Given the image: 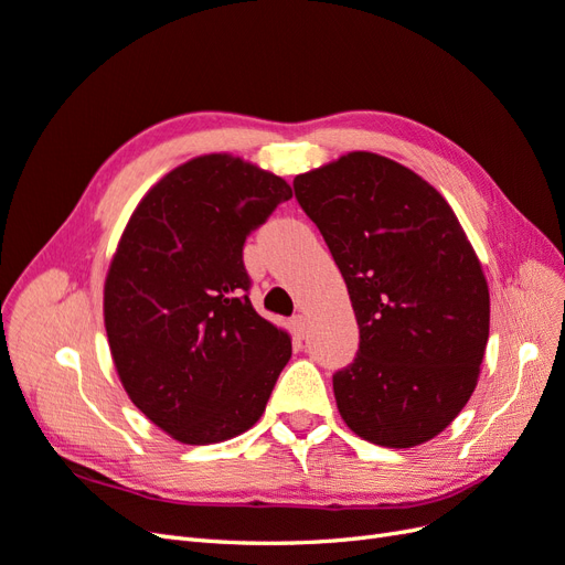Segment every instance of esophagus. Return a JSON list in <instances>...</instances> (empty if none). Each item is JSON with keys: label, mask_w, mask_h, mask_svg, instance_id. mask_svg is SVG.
I'll return each instance as SVG.
<instances>
[{"label": "esophagus", "mask_w": 565, "mask_h": 565, "mask_svg": "<svg viewBox=\"0 0 565 565\" xmlns=\"http://www.w3.org/2000/svg\"><path fill=\"white\" fill-rule=\"evenodd\" d=\"M292 330H295L297 339H303V337H306V318H303V316H295V318H292Z\"/></svg>", "instance_id": "obj_1"}]
</instances>
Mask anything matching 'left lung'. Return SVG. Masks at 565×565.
Wrapping results in <instances>:
<instances>
[{"mask_svg":"<svg viewBox=\"0 0 565 565\" xmlns=\"http://www.w3.org/2000/svg\"><path fill=\"white\" fill-rule=\"evenodd\" d=\"M295 195L361 330L332 377L341 419L374 446H422L471 398L488 344V282L465 228L434 185L377 152L299 174Z\"/></svg>","mask_w":565,"mask_h":565,"instance_id":"obj_1","label":"left lung"}]
</instances>
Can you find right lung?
Returning <instances> with one entry per match:
<instances>
[{"instance_id":"obj_1","label":"right lung","mask_w":565,"mask_h":565,"mask_svg":"<svg viewBox=\"0 0 565 565\" xmlns=\"http://www.w3.org/2000/svg\"><path fill=\"white\" fill-rule=\"evenodd\" d=\"M292 188L212 152L162 177L134 210L104 287L113 363L141 413L185 446L241 436L264 415L292 355L254 311L247 235Z\"/></svg>"}]
</instances>
